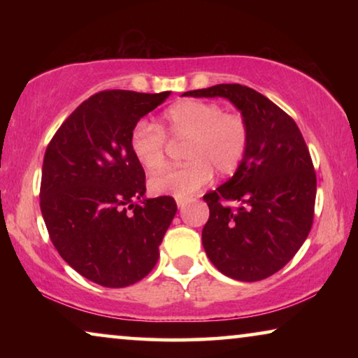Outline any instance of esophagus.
Instances as JSON below:
<instances>
[{
  "instance_id": "1",
  "label": "esophagus",
  "mask_w": 358,
  "mask_h": 358,
  "mask_svg": "<svg viewBox=\"0 0 358 358\" xmlns=\"http://www.w3.org/2000/svg\"><path fill=\"white\" fill-rule=\"evenodd\" d=\"M185 203H187V200H180V199L178 200V207H179V208H184Z\"/></svg>"
}]
</instances>
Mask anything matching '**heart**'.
<instances>
[{"label": "heart", "mask_w": 358, "mask_h": 358, "mask_svg": "<svg viewBox=\"0 0 358 358\" xmlns=\"http://www.w3.org/2000/svg\"><path fill=\"white\" fill-rule=\"evenodd\" d=\"M169 140L185 143L187 163L166 169L150 180L155 194L185 199L212 178L233 174L241 166L249 146V125L243 115L223 112L222 106L205 101H182L164 112L163 127L138 120L130 131V150L146 173L155 174L166 164Z\"/></svg>", "instance_id": "heart-1"}]
</instances>
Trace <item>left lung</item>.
Instances as JSON below:
<instances>
[{"mask_svg":"<svg viewBox=\"0 0 358 358\" xmlns=\"http://www.w3.org/2000/svg\"><path fill=\"white\" fill-rule=\"evenodd\" d=\"M227 97L249 125V146L231 179L210 190L202 243L227 277L257 282L280 271L310 234L316 173L300 129L287 112L243 85L184 92Z\"/></svg>","mask_w":358,"mask_h":358,"instance_id":"obj_1","label":"left lung"}]
</instances>
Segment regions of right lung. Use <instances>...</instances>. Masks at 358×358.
<instances>
[{"instance_id":"right-lung-1","label":"right lung","mask_w":358,"mask_h":358,"mask_svg":"<svg viewBox=\"0 0 358 358\" xmlns=\"http://www.w3.org/2000/svg\"><path fill=\"white\" fill-rule=\"evenodd\" d=\"M169 94L96 92L45 150L41 210L48 236L68 266L102 287H129L148 275L178 212L169 195L143 197L145 171L130 150L134 125Z\"/></svg>"}]
</instances>
